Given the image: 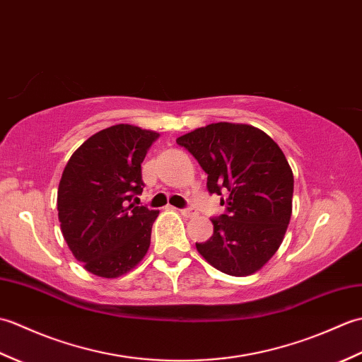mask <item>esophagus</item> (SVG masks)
<instances>
[{
  "label": "esophagus",
  "mask_w": 362,
  "mask_h": 362,
  "mask_svg": "<svg viewBox=\"0 0 362 362\" xmlns=\"http://www.w3.org/2000/svg\"><path fill=\"white\" fill-rule=\"evenodd\" d=\"M180 213H182L185 218H193V216H196V214H197V211L193 209V206H188V209H183V210H180Z\"/></svg>",
  "instance_id": "obj_1"
}]
</instances>
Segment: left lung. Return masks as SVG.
<instances>
[{
  "mask_svg": "<svg viewBox=\"0 0 362 362\" xmlns=\"http://www.w3.org/2000/svg\"><path fill=\"white\" fill-rule=\"evenodd\" d=\"M206 173L210 194L226 213L211 218L213 235L196 243L218 271L244 276L279 250L292 213L294 175L271 136L249 124L214 122L177 138Z\"/></svg>",
  "mask_w": 362,
  "mask_h": 362,
  "instance_id": "8db88e82",
  "label": "left lung"
}]
</instances>
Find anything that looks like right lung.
<instances>
[{"label":"right lung","mask_w":362,"mask_h":362,"mask_svg":"<svg viewBox=\"0 0 362 362\" xmlns=\"http://www.w3.org/2000/svg\"><path fill=\"white\" fill-rule=\"evenodd\" d=\"M157 132L117 124L74 151L57 189L62 235L88 272L117 279L144 258L158 210L136 205L141 163Z\"/></svg>","instance_id":"1"}]
</instances>
